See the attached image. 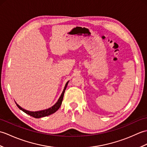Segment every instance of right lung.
<instances>
[{
  "label": "right lung",
  "mask_w": 147,
  "mask_h": 147,
  "mask_svg": "<svg viewBox=\"0 0 147 147\" xmlns=\"http://www.w3.org/2000/svg\"><path fill=\"white\" fill-rule=\"evenodd\" d=\"M69 83V81L66 83L65 85L64 88L63 90V92H62V94L61 95L60 97H59V100H57V102L55 103V104L52 106V107H50L49 109H45V110H42V111H35V112H32V111H26L25 109H24L22 108L21 107H20V105L18 104H17V103H16V105L18 106V107L22 111H23L24 112H25L26 114H28L31 116H32L35 118H40V117H45V116H48L49 115H51L52 114H54V112H55L57 111L58 109L60 108L61 105L62 104V100H63V96H64V92H65V90L66 89V87L67 86V84Z\"/></svg>",
  "instance_id": "right-lung-1"
}]
</instances>
